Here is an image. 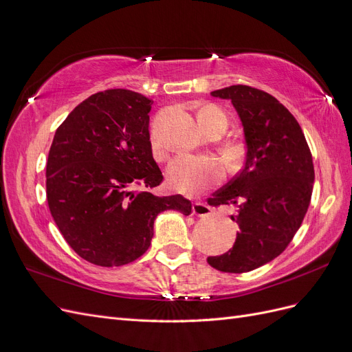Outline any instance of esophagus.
<instances>
[{"instance_id": "obj_1", "label": "esophagus", "mask_w": 352, "mask_h": 352, "mask_svg": "<svg viewBox=\"0 0 352 352\" xmlns=\"http://www.w3.org/2000/svg\"><path fill=\"white\" fill-rule=\"evenodd\" d=\"M192 212L198 217H207V216H210L211 208H210V206L206 204V202L198 201L192 206Z\"/></svg>"}]
</instances>
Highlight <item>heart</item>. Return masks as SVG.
Listing matches in <instances>:
<instances>
[{
	"mask_svg": "<svg viewBox=\"0 0 352 352\" xmlns=\"http://www.w3.org/2000/svg\"><path fill=\"white\" fill-rule=\"evenodd\" d=\"M198 122L204 132H208L216 126H220L223 129L228 127L225 113L214 107V105H207V107L201 109L198 113ZM153 150L157 155L162 153V144H160L157 136H153ZM241 155L242 150L239 145L230 144L223 148V157L232 167L239 163ZM166 179L168 185L176 189L177 192L190 195L217 184L221 179V167L216 160L210 157L184 154L168 163Z\"/></svg>",
	"mask_w": 352,
	"mask_h": 352,
	"instance_id": "1",
	"label": "heart"
}]
</instances>
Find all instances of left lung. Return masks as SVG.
Instances as JSON below:
<instances>
[{"label":"left lung","instance_id":"8db88e82","mask_svg":"<svg viewBox=\"0 0 352 352\" xmlns=\"http://www.w3.org/2000/svg\"><path fill=\"white\" fill-rule=\"evenodd\" d=\"M229 100L243 131L241 172L208 199L233 206L239 226L233 247L207 261L220 272L245 273L270 263L300 229L313 194L314 166L301 126L273 95L245 85L211 92Z\"/></svg>","mask_w":352,"mask_h":352}]
</instances>
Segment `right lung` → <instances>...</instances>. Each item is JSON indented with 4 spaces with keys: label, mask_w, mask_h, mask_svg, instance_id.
Returning a JSON list of instances; mask_svg holds the SVG:
<instances>
[{
    "label": "right lung",
    "mask_w": 352,
    "mask_h": 352,
    "mask_svg": "<svg viewBox=\"0 0 352 352\" xmlns=\"http://www.w3.org/2000/svg\"><path fill=\"white\" fill-rule=\"evenodd\" d=\"M153 101L129 89L91 95L60 124L47 162V199L63 238L83 260L117 267L150 248L160 212L188 216L182 195L155 197L163 180L153 157ZM141 186L142 191H135Z\"/></svg>",
    "instance_id": "1"
}]
</instances>
